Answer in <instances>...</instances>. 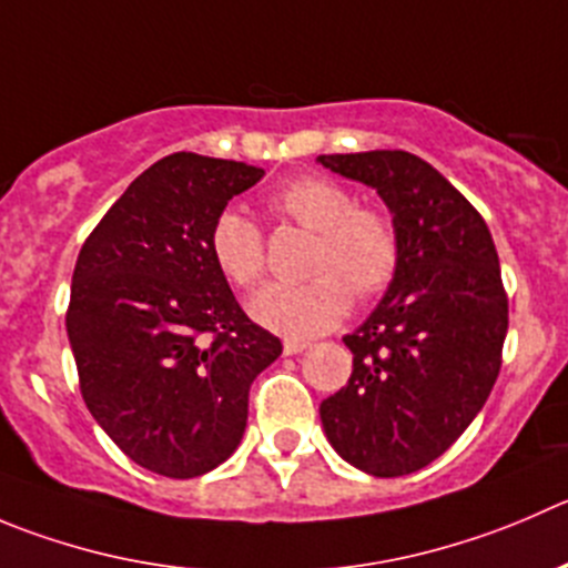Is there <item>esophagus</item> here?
Segmentation results:
<instances>
[{"label": "esophagus", "mask_w": 568, "mask_h": 568, "mask_svg": "<svg viewBox=\"0 0 568 568\" xmlns=\"http://www.w3.org/2000/svg\"><path fill=\"white\" fill-rule=\"evenodd\" d=\"M310 348V343L306 339H284V354H301V351Z\"/></svg>", "instance_id": "esophagus-1"}]
</instances>
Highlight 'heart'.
Returning a JSON list of instances; mask_svg holds the SVG:
<instances>
[{"instance_id":"1","label":"heart","mask_w":568,"mask_h":568,"mask_svg":"<svg viewBox=\"0 0 568 568\" xmlns=\"http://www.w3.org/2000/svg\"><path fill=\"white\" fill-rule=\"evenodd\" d=\"M270 209L315 231L301 284H267L247 301L253 321L284 337H315L345 317L351 295L371 301L390 287L402 262V240L387 212L359 206L328 178H298L270 197ZM209 253L236 287H253L267 270L264 234L245 214H220L209 231Z\"/></svg>"}]
</instances>
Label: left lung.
<instances>
[{"label":"left lung","instance_id":"left-lung-1","mask_svg":"<svg viewBox=\"0 0 568 568\" xmlns=\"http://www.w3.org/2000/svg\"><path fill=\"white\" fill-rule=\"evenodd\" d=\"M317 161L374 186L402 240L385 298L343 337L354 371L323 398V429L359 471L404 477L449 449L494 390L507 334L499 256L483 214L418 155L371 150Z\"/></svg>","mask_w":568,"mask_h":568}]
</instances>
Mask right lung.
Wrapping results in <instances>:
<instances>
[{
  "label": "right lung",
  "instance_id": "1",
  "mask_svg": "<svg viewBox=\"0 0 568 568\" xmlns=\"http://www.w3.org/2000/svg\"><path fill=\"white\" fill-rule=\"evenodd\" d=\"M262 175L172 153L80 247L67 310L80 393L119 449L161 477H200L234 455L253 379L281 354L209 253L214 220Z\"/></svg>",
  "mask_w": 568,
  "mask_h": 568
}]
</instances>
